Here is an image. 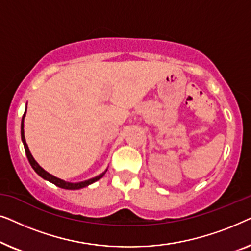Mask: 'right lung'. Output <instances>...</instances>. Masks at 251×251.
Returning a JSON list of instances; mask_svg holds the SVG:
<instances>
[{
    "instance_id": "add662e5",
    "label": "right lung",
    "mask_w": 251,
    "mask_h": 251,
    "mask_svg": "<svg viewBox=\"0 0 251 251\" xmlns=\"http://www.w3.org/2000/svg\"><path fill=\"white\" fill-rule=\"evenodd\" d=\"M25 115H26V111H25V113H24L23 120H22V140H23L24 147H25V152H26L27 159H28L30 166H32L33 169L35 170V173L39 175V176L42 177L43 179L50 181V183L54 184L58 187L65 188V190H80V188H83L85 186H88V185H90L92 183H95V181L99 180L102 176H104V174L106 173V171H105V173H102V174L99 175V176H96L95 178H91V179H88V180H84V181H80V183H70V181H65L63 179H60V178H57V177L52 176V175H51V174L47 173V171L44 170L42 167H40V164L37 163L35 160H34L33 155L29 152L28 146H27V144H26L25 135H24V119H25Z\"/></svg>"
}]
</instances>
